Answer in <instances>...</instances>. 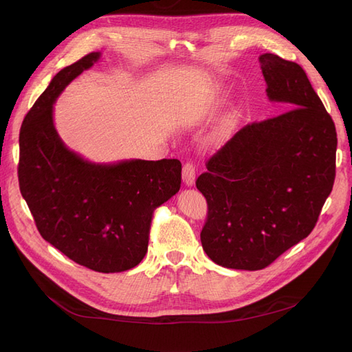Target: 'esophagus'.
Returning a JSON list of instances; mask_svg holds the SVG:
<instances>
[{
	"label": "esophagus",
	"instance_id": "1",
	"mask_svg": "<svg viewBox=\"0 0 352 352\" xmlns=\"http://www.w3.org/2000/svg\"><path fill=\"white\" fill-rule=\"evenodd\" d=\"M195 176H197V170H195V166L192 162H186L184 164V168H182V179L184 182L188 185V186H192L194 182H195Z\"/></svg>",
	"mask_w": 352,
	"mask_h": 352
}]
</instances>
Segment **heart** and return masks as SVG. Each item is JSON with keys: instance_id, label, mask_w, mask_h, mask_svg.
<instances>
[{"instance_id": "b5f03b06", "label": "heart", "mask_w": 352, "mask_h": 352, "mask_svg": "<svg viewBox=\"0 0 352 352\" xmlns=\"http://www.w3.org/2000/svg\"><path fill=\"white\" fill-rule=\"evenodd\" d=\"M232 123V117H229V119L225 122V124H223V127H226V126H229Z\"/></svg>"}]
</instances>
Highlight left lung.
I'll return each instance as SVG.
<instances>
[{
    "label": "left lung",
    "instance_id": "8db88e82",
    "mask_svg": "<svg viewBox=\"0 0 352 352\" xmlns=\"http://www.w3.org/2000/svg\"><path fill=\"white\" fill-rule=\"evenodd\" d=\"M260 63L269 98L287 111L243 126L195 182L208 207L202 248L236 270L267 267L310 235L336 175L335 123L302 67L274 54Z\"/></svg>",
    "mask_w": 352,
    "mask_h": 352
}]
</instances>
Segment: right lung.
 I'll return each instance as SVG.
<instances>
[{
  "label": "right lung",
  "instance_id": "right-lung-1",
  "mask_svg": "<svg viewBox=\"0 0 352 352\" xmlns=\"http://www.w3.org/2000/svg\"><path fill=\"white\" fill-rule=\"evenodd\" d=\"M100 52L60 70L20 127L19 186L41 236L83 267L129 270L145 257L154 210L182 182L176 158L94 164L67 150L52 123V104Z\"/></svg>",
  "mask_w": 352,
  "mask_h": 352
}]
</instances>
